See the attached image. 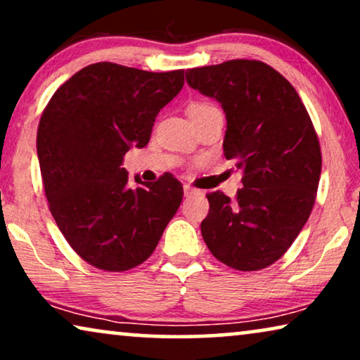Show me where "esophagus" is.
<instances>
[{"label": "esophagus", "mask_w": 360, "mask_h": 360, "mask_svg": "<svg viewBox=\"0 0 360 360\" xmlns=\"http://www.w3.org/2000/svg\"><path fill=\"white\" fill-rule=\"evenodd\" d=\"M184 191H185V196H193V195H203L201 193L200 190H196V188H193V186H190V185H185V188H184Z\"/></svg>", "instance_id": "esophagus-1"}]
</instances>
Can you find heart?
Returning a JSON list of instances; mask_svg holds the SVG:
<instances>
[{
	"mask_svg": "<svg viewBox=\"0 0 360 360\" xmlns=\"http://www.w3.org/2000/svg\"><path fill=\"white\" fill-rule=\"evenodd\" d=\"M214 108H216V106L211 105V103H206V101H195V103H191V105L188 106V116H190V117L201 116V115H205V112L214 110Z\"/></svg>",
	"mask_w": 360,
	"mask_h": 360,
	"instance_id": "heart-1",
	"label": "heart"
}]
</instances>
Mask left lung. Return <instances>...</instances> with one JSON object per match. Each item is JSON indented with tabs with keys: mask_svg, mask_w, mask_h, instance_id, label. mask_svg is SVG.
<instances>
[{
	"mask_svg": "<svg viewBox=\"0 0 360 360\" xmlns=\"http://www.w3.org/2000/svg\"><path fill=\"white\" fill-rule=\"evenodd\" d=\"M186 83L221 103L224 157L244 174L236 198L206 195L205 243L231 269L269 267L297 239L316 200L321 149L307 108L287 78L259 60L190 68Z\"/></svg>",
	"mask_w": 360,
	"mask_h": 360,
	"instance_id": "1",
	"label": "left lung"
}]
</instances>
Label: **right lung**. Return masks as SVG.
<instances>
[{"label": "right lung", "mask_w": 360, "mask_h": 360, "mask_svg": "<svg viewBox=\"0 0 360 360\" xmlns=\"http://www.w3.org/2000/svg\"><path fill=\"white\" fill-rule=\"evenodd\" d=\"M184 86V70L91 63L53 93L37 127L49 210L70 248L93 267L124 272L150 257L184 198L165 174L136 186L122 160L147 146L159 111Z\"/></svg>", "instance_id": "obj_1"}]
</instances>
